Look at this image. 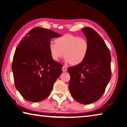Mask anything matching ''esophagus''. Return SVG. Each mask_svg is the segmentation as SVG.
<instances>
[{"mask_svg":"<svg viewBox=\"0 0 127 127\" xmlns=\"http://www.w3.org/2000/svg\"><path fill=\"white\" fill-rule=\"evenodd\" d=\"M62 71H63V72H66L67 71V68L65 67V66H63V67H62Z\"/></svg>","mask_w":127,"mask_h":127,"instance_id":"1","label":"esophagus"}]
</instances>
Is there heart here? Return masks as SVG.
Returning <instances> with one entry per match:
<instances>
[{
	"mask_svg": "<svg viewBox=\"0 0 127 127\" xmlns=\"http://www.w3.org/2000/svg\"><path fill=\"white\" fill-rule=\"evenodd\" d=\"M89 45L87 39L70 34L56 38L55 43L49 45L50 55L54 61H59L63 55L65 62L73 65H79L87 57Z\"/></svg>",
	"mask_w": 127,
	"mask_h": 127,
	"instance_id": "heart-1",
	"label": "heart"
}]
</instances>
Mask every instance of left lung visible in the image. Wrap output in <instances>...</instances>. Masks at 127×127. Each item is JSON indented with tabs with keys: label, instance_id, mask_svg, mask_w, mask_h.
<instances>
[{
	"label": "left lung",
	"instance_id": "1",
	"mask_svg": "<svg viewBox=\"0 0 127 127\" xmlns=\"http://www.w3.org/2000/svg\"><path fill=\"white\" fill-rule=\"evenodd\" d=\"M89 43L87 57L79 65L69 67V89L76 101L87 104L101 97L111 76V54L97 32L89 27L82 29Z\"/></svg>",
	"mask_w": 127,
	"mask_h": 127
}]
</instances>
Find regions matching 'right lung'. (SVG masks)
<instances>
[{
  "label": "right lung",
  "mask_w": 127,
  "mask_h": 127,
  "mask_svg": "<svg viewBox=\"0 0 127 127\" xmlns=\"http://www.w3.org/2000/svg\"><path fill=\"white\" fill-rule=\"evenodd\" d=\"M51 30L37 27L23 38L16 49L12 70L16 89L24 99L38 102L46 99L62 72V65L52 59L50 40L61 37Z\"/></svg>",
  "instance_id": "right-lung-1"
}]
</instances>
